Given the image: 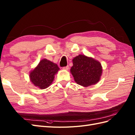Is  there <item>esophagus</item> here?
I'll use <instances>...</instances> for the list:
<instances>
[{
	"label": "esophagus",
	"instance_id": "34e87169",
	"mask_svg": "<svg viewBox=\"0 0 135 135\" xmlns=\"http://www.w3.org/2000/svg\"><path fill=\"white\" fill-rule=\"evenodd\" d=\"M64 70H68L69 69V66H65V67H64L62 68Z\"/></svg>",
	"mask_w": 135,
	"mask_h": 135
}]
</instances>
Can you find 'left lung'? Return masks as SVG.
Returning <instances> with one entry per match:
<instances>
[{"label": "left lung", "mask_w": 135, "mask_h": 135, "mask_svg": "<svg viewBox=\"0 0 135 135\" xmlns=\"http://www.w3.org/2000/svg\"><path fill=\"white\" fill-rule=\"evenodd\" d=\"M72 61L70 73L78 84L88 87L100 81L103 68L99 61L84 55H79Z\"/></svg>", "instance_id": "obj_1"}]
</instances>
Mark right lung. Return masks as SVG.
<instances>
[{
	"label": "right lung",
	"mask_w": 135,
	"mask_h": 135,
	"mask_svg": "<svg viewBox=\"0 0 135 135\" xmlns=\"http://www.w3.org/2000/svg\"><path fill=\"white\" fill-rule=\"evenodd\" d=\"M60 70L57 65L44 59L30 72V81L34 86L41 89L48 88L52 83L55 76Z\"/></svg>",
	"instance_id": "1"
}]
</instances>
